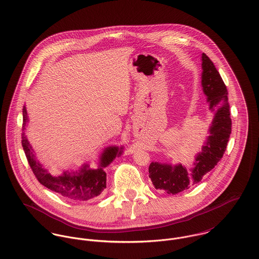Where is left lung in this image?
<instances>
[{
    "label": "left lung",
    "instance_id": "obj_1",
    "mask_svg": "<svg viewBox=\"0 0 259 259\" xmlns=\"http://www.w3.org/2000/svg\"><path fill=\"white\" fill-rule=\"evenodd\" d=\"M201 84L207 97L209 109L215 115L207 138L200 153L197 154L194 167L190 170L182 164L151 162L148 167L149 178L156 189H163L168 194H176L189 188L202 180L221 160L226 149L231 134L230 107L227 89L212 61L202 54Z\"/></svg>",
    "mask_w": 259,
    "mask_h": 259
}]
</instances>
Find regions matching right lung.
I'll list each match as a JSON object with an SVG mask.
<instances>
[{
	"label": "right lung",
	"mask_w": 259,
	"mask_h": 259,
	"mask_svg": "<svg viewBox=\"0 0 259 259\" xmlns=\"http://www.w3.org/2000/svg\"><path fill=\"white\" fill-rule=\"evenodd\" d=\"M28 121L27 111L23 108V130H25L26 122ZM22 146L26 153L28 162L40 185L47 188L63 195L71 200H88L94 198L102 193L107 186V174L104 167L109 165L116 155H120L121 148H106L101 156V165L97 169H90L84 165L78 174L71 175L64 172L61 177H53L44 168L34 157L33 149L31 148L25 134H22Z\"/></svg>",
	"instance_id": "add662e5"
}]
</instances>
